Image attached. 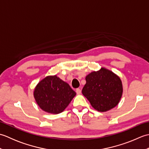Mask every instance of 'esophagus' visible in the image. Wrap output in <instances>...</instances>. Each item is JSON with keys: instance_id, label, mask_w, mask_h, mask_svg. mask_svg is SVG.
I'll return each instance as SVG.
<instances>
[{"instance_id": "34e87169", "label": "esophagus", "mask_w": 149, "mask_h": 149, "mask_svg": "<svg viewBox=\"0 0 149 149\" xmlns=\"http://www.w3.org/2000/svg\"><path fill=\"white\" fill-rule=\"evenodd\" d=\"M76 93L77 95H80L81 93V90L79 88H77L76 89Z\"/></svg>"}]
</instances>
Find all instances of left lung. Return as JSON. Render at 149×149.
<instances>
[{"label": "left lung", "mask_w": 149, "mask_h": 149, "mask_svg": "<svg viewBox=\"0 0 149 149\" xmlns=\"http://www.w3.org/2000/svg\"><path fill=\"white\" fill-rule=\"evenodd\" d=\"M86 81L82 93L94 109L104 112L118 104L122 95V84L113 72L102 68L88 74Z\"/></svg>", "instance_id": "8db88e82"}]
</instances>
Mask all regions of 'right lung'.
Wrapping results in <instances>:
<instances>
[{"instance_id": "add662e5", "label": "right lung", "mask_w": 149, "mask_h": 149, "mask_svg": "<svg viewBox=\"0 0 149 149\" xmlns=\"http://www.w3.org/2000/svg\"><path fill=\"white\" fill-rule=\"evenodd\" d=\"M75 95L69 84L56 75L44 78L34 91V99L40 108L53 114L63 112Z\"/></svg>"}]
</instances>
